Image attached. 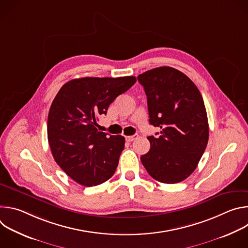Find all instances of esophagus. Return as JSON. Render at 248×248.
I'll return each instance as SVG.
<instances>
[{"mask_svg":"<svg viewBox=\"0 0 248 248\" xmlns=\"http://www.w3.org/2000/svg\"><path fill=\"white\" fill-rule=\"evenodd\" d=\"M138 137V134H133V135H130V136H126V141H128V142H131V141L135 140L136 138Z\"/></svg>","mask_w":248,"mask_h":248,"instance_id":"obj_1","label":"esophagus"}]
</instances>
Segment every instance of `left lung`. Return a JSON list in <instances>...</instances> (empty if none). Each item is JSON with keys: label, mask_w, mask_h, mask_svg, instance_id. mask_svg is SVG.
I'll use <instances>...</instances> for the list:
<instances>
[{"label": "left lung", "mask_w": 248, "mask_h": 248, "mask_svg": "<svg viewBox=\"0 0 248 248\" xmlns=\"http://www.w3.org/2000/svg\"><path fill=\"white\" fill-rule=\"evenodd\" d=\"M147 96L149 123L161 128L148 136L150 150L140 157L152 178L178 184L196 169L208 143L205 105L196 85L180 70L160 66L137 77Z\"/></svg>", "instance_id": "left-lung-1"}]
</instances>
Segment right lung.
Instances as JSON below:
<instances>
[{"label":"right lung","mask_w":248,"mask_h":248,"mask_svg":"<svg viewBox=\"0 0 248 248\" xmlns=\"http://www.w3.org/2000/svg\"><path fill=\"white\" fill-rule=\"evenodd\" d=\"M135 82V77L77 78L56 95L48 115L49 145L56 163L78 184L93 186L113 176L124 137L99 131L97 121Z\"/></svg>","instance_id":"obj_1"}]
</instances>
